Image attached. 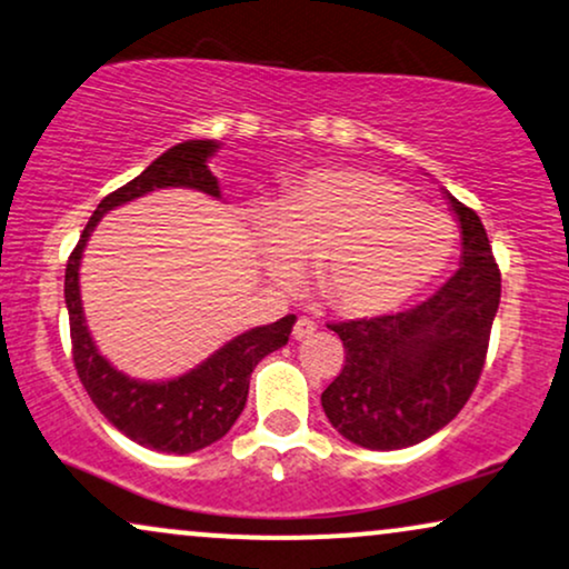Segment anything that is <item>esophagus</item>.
I'll list each match as a JSON object with an SVG mask.
<instances>
[{
  "label": "esophagus",
  "instance_id": "esophagus-1",
  "mask_svg": "<svg viewBox=\"0 0 569 569\" xmlns=\"http://www.w3.org/2000/svg\"><path fill=\"white\" fill-rule=\"evenodd\" d=\"M315 331H318L315 320L307 318V315H299L297 323H293V339H307V337H312Z\"/></svg>",
  "mask_w": 569,
  "mask_h": 569
}]
</instances>
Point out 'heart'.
Listing matches in <instances>:
<instances>
[{
  "instance_id": "obj_1",
  "label": "heart",
  "mask_w": 569,
  "mask_h": 569,
  "mask_svg": "<svg viewBox=\"0 0 569 569\" xmlns=\"http://www.w3.org/2000/svg\"><path fill=\"white\" fill-rule=\"evenodd\" d=\"M458 230L445 211L402 184L358 169H320L286 188L259 224L272 278L289 280L312 259L320 297L350 318L400 310L442 276Z\"/></svg>"
}]
</instances>
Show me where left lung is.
Wrapping results in <instances>:
<instances>
[{"label":"left lung","mask_w":569,"mask_h":569,"mask_svg":"<svg viewBox=\"0 0 569 569\" xmlns=\"http://www.w3.org/2000/svg\"><path fill=\"white\" fill-rule=\"evenodd\" d=\"M461 224V267L406 312L331 323L345 366L320 395L333 429L371 450L416 445L458 416L488 358L501 270L475 209L448 193Z\"/></svg>","instance_id":"8db88e82"}]
</instances>
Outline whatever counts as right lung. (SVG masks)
I'll list each match as a JSON object with an SVG mask.
<instances>
[{
  "instance_id": "right-lung-1",
  "label": "right lung",
  "mask_w": 569,
  "mask_h": 569,
  "mask_svg": "<svg viewBox=\"0 0 569 569\" xmlns=\"http://www.w3.org/2000/svg\"><path fill=\"white\" fill-rule=\"evenodd\" d=\"M219 146L214 140H188L169 148L142 174L106 196L89 217L77 249L66 264V307L71 323L73 366L87 395L108 421L137 445L161 453H196L230 432L249 397V379L264 355L280 350L289 341L293 315L270 326H257L241 333L196 366L193 371L172 381L129 379L108 362L94 347L84 323L79 297V262L89 232L106 211L159 188H193L219 198L217 177L207 161Z\"/></svg>"
}]
</instances>
